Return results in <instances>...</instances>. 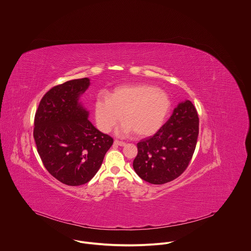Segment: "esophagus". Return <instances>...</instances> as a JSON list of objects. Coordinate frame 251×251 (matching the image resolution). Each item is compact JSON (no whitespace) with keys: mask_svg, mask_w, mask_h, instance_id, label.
Masks as SVG:
<instances>
[{"mask_svg":"<svg viewBox=\"0 0 251 251\" xmlns=\"http://www.w3.org/2000/svg\"><path fill=\"white\" fill-rule=\"evenodd\" d=\"M114 145H115V146H121V147H124V146H126V143H125V142H123V141L115 140V141H114Z\"/></svg>","mask_w":251,"mask_h":251,"instance_id":"1","label":"esophagus"}]
</instances>
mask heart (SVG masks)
Returning <instances> with one entry per match:
<instances>
[{
  "label": "heart",
  "instance_id": "b5f03b06",
  "mask_svg": "<svg viewBox=\"0 0 251 251\" xmlns=\"http://www.w3.org/2000/svg\"><path fill=\"white\" fill-rule=\"evenodd\" d=\"M171 108L168 94L150 84H134L115 89L109 97L100 96L95 103L99 128L108 132L121 120L120 135L132 132L138 137L154 134L165 122Z\"/></svg>",
  "mask_w": 251,
  "mask_h": 251
}]
</instances>
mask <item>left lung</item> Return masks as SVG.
Masks as SVG:
<instances>
[{"label": "left lung", "instance_id": "left-lung-1", "mask_svg": "<svg viewBox=\"0 0 251 251\" xmlns=\"http://www.w3.org/2000/svg\"><path fill=\"white\" fill-rule=\"evenodd\" d=\"M198 133L196 108L189 100L180 102L153 136L137 144L134 171L141 179L152 184H163L177 179L192 158Z\"/></svg>", "mask_w": 251, "mask_h": 251}]
</instances>
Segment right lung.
<instances>
[{
    "label": "right lung",
    "instance_id": "add662e5",
    "mask_svg": "<svg viewBox=\"0 0 251 251\" xmlns=\"http://www.w3.org/2000/svg\"><path fill=\"white\" fill-rule=\"evenodd\" d=\"M90 86L89 78L53 87L41 99L35 116L34 138L46 170L61 182L81 185L100 168L113 138L88 120L79 101Z\"/></svg>",
    "mask_w": 251,
    "mask_h": 251
}]
</instances>
